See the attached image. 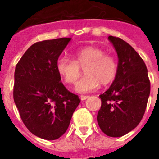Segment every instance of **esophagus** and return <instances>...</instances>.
Wrapping results in <instances>:
<instances>
[{
  "instance_id": "1",
  "label": "esophagus",
  "mask_w": 159,
  "mask_h": 159,
  "mask_svg": "<svg viewBox=\"0 0 159 159\" xmlns=\"http://www.w3.org/2000/svg\"><path fill=\"white\" fill-rule=\"evenodd\" d=\"M88 97H89V96H81V97H80V99H81V101H85V100H87Z\"/></svg>"
}]
</instances>
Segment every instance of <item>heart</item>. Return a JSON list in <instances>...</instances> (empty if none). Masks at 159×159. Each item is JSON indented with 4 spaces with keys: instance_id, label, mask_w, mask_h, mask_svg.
<instances>
[{
    "instance_id": "b5f03b06",
    "label": "heart",
    "mask_w": 159,
    "mask_h": 159,
    "mask_svg": "<svg viewBox=\"0 0 159 159\" xmlns=\"http://www.w3.org/2000/svg\"><path fill=\"white\" fill-rule=\"evenodd\" d=\"M74 60L61 57L56 62L57 73L66 83L75 85L85 68L86 77L80 80L76 91L80 93L93 92L100 84L107 85L116 77L118 63L113 56L106 54L102 48L87 46L78 48L73 54Z\"/></svg>"
}]
</instances>
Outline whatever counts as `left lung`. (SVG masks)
Returning <instances> with one entry per match:
<instances>
[{
  "label": "left lung",
  "mask_w": 159,
  "mask_h": 159,
  "mask_svg": "<svg viewBox=\"0 0 159 159\" xmlns=\"http://www.w3.org/2000/svg\"><path fill=\"white\" fill-rule=\"evenodd\" d=\"M118 56V71L109 89L100 95V128L110 137L133 130L143 118L150 94L148 70L139 53L125 41L109 36Z\"/></svg>",
  "instance_id": "obj_1"
}]
</instances>
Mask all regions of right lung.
I'll return each instance as SVG.
<instances>
[{
    "mask_svg": "<svg viewBox=\"0 0 159 159\" xmlns=\"http://www.w3.org/2000/svg\"><path fill=\"white\" fill-rule=\"evenodd\" d=\"M71 38L37 42L24 53L15 70L13 97L29 130L47 140L67 131L81 100L61 82L56 68L60 54Z\"/></svg>",
    "mask_w": 159,
    "mask_h": 159,
    "instance_id": "right-lung-1",
    "label": "right lung"
}]
</instances>
